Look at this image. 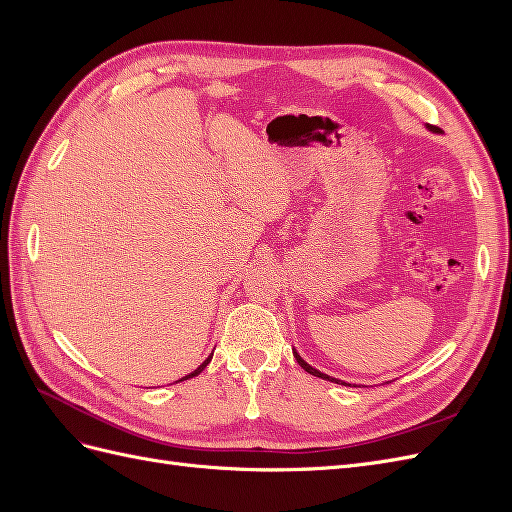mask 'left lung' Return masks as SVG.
<instances>
[{
    "label": "left lung",
    "instance_id": "1",
    "mask_svg": "<svg viewBox=\"0 0 512 512\" xmlns=\"http://www.w3.org/2000/svg\"><path fill=\"white\" fill-rule=\"evenodd\" d=\"M427 130H429V126H427ZM292 354H294V359H297V363L307 371V374H312V376H316V378H322V380H329V382H337V384H344V386H346L344 380H337V378H333V376H329V374H322L320 369H316V367L309 365L307 361H303V356H301L297 350H294V348H292ZM348 386H350V384H348Z\"/></svg>",
    "mask_w": 512,
    "mask_h": 512
}]
</instances>
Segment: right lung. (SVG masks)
I'll return each instance as SVG.
<instances>
[{"label": "right lung", "mask_w": 512, "mask_h": 512, "mask_svg": "<svg viewBox=\"0 0 512 512\" xmlns=\"http://www.w3.org/2000/svg\"><path fill=\"white\" fill-rule=\"evenodd\" d=\"M211 359H213V354H209V356H207V359H205L203 363H200V365H198V367H196V369L192 371V374H188V376H183L181 380H188V378H194V376H198V374H200V371H203V369H205V367L209 365V361H211ZM181 380H177V382H181Z\"/></svg>", "instance_id": "1"}]
</instances>
